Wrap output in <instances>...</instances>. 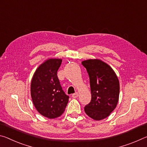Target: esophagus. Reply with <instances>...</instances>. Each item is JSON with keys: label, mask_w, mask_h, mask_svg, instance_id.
Returning <instances> with one entry per match:
<instances>
[{"label": "esophagus", "mask_w": 147, "mask_h": 147, "mask_svg": "<svg viewBox=\"0 0 147 147\" xmlns=\"http://www.w3.org/2000/svg\"><path fill=\"white\" fill-rule=\"evenodd\" d=\"M78 96H79L78 93V92H76V93H74V94H72V98H76L78 97Z\"/></svg>", "instance_id": "esophagus-1"}]
</instances>
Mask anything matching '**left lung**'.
Segmentation results:
<instances>
[{
	"label": "left lung",
	"mask_w": 147,
	"mask_h": 147,
	"mask_svg": "<svg viewBox=\"0 0 147 147\" xmlns=\"http://www.w3.org/2000/svg\"><path fill=\"white\" fill-rule=\"evenodd\" d=\"M90 79L91 101L84 108L88 117L100 121L109 116L119 102L120 84L109 64L100 59H88L81 62Z\"/></svg>",
	"instance_id": "1"
}]
</instances>
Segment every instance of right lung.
<instances>
[{"label": "right lung", "mask_w": 147, "mask_h": 147, "mask_svg": "<svg viewBox=\"0 0 147 147\" xmlns=\"http://www.w3.org/2000/svg\"><path fill=\"white\" fill-rule=\"evenodd\" d=\"M62 59H49L40 64L34 74L30 84V94L36 109L49 119L63 113L69 96L62 90L57 77Z\"/></svg>", "instance_id": "add662e5"}]
</instances>
